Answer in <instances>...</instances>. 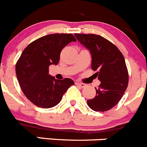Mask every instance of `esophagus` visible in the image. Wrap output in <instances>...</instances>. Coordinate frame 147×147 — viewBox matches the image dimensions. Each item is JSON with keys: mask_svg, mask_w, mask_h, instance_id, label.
<instances>
[{"mask_svg": "<svg viewBox=\"0 0 147 147\" xmlns=\"http://www.w3.org/2000/svg\"><path fill=\"white\" fill-rule=\"evenodd\" d=\"M75 84H76V85L78 86L81 87V88H84V87H85L86 86L85 84H83V83H80V82H78V81H76V82Z\"/></svg>", "mask_w": 147, "mask_h": 147, "instance_id": "34e87169", "label": "esophagus"}]
</instances>
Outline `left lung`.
I'll use <instances>...</instances> for the list:
<instances>
[{
  "mask_svg": "<svg viewBox=\"0 0 147 147\" xmlns=\"http://www.w3.org/2000/svg\"><path fill=\"white\" fill-rule=\"evenodd\" d=\"M81 44L91 55V69L101 81L96 94L87 104L96 111H106L118 104L129 82L127 68L122 53L118 48L104 37L95 34L75 33Z\"/></svg>",
  "mask_w": 147,
  "mask_h": 147,
  "instance_id": "obj_1",
  "label": "left lung"
}]
</instances>
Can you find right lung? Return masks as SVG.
Returning <instances> with one entry per match:
<instances>
[{
  "instance_id": "obj_1",
  "label": "right lung",
  "mask_w": 147,
  "mask_h": 147,
  "mask_svg": "<svg viewBox=\"0 0 147 147\" xmlns=\"http://www.w3.org/2000/svg\"><path fill=\"white\" fill-rule=\"evenodd\" d=\"M76 42L71 33H54L30 43L21 55L16 73L21 89L28 99L38 107L49 109L57 105L71 86L72 79H56L49 74L51 65H57L64 46Z\"/></svg>"
}]
</instances>
